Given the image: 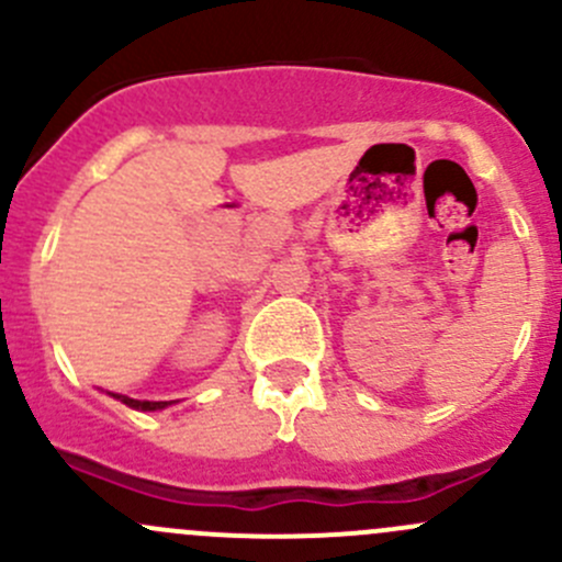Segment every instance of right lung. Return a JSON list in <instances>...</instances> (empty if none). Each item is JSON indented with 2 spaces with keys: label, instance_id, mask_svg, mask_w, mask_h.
<instances>
[{
  "label": "right lung",
  "instance_id": "add662e5",
  "mask_svg": "<svg viewBox=\"0 0 562 562\" xmlns=\"http://www.w3.org/2000/svg\"><path fill=\"white\" fill-rule=\"evenodd\" d=\"M119 402H124L127 407H135V411H160V407L171 405V402H151V400H133L127 394H113Z\"/></svg>",
  "mask_w": 562,
  "mask_h": 562
}]
</instances>
